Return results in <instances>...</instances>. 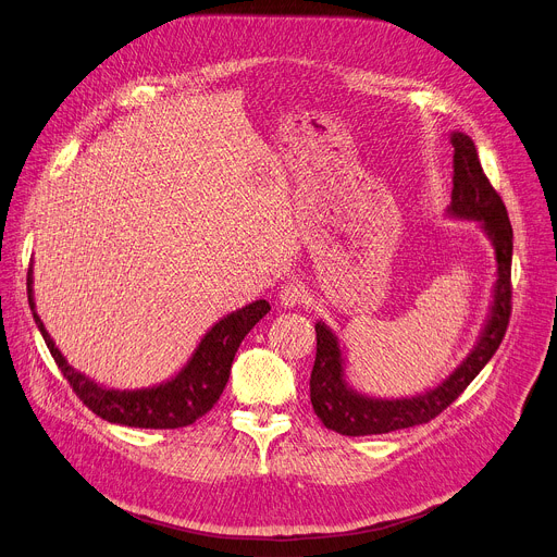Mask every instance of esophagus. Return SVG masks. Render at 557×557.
<instances>
[{
  "label": "esophagus",
  "instance_id": "34e87169",
  "mask_svg": "<svg viewBox=\"0 0 557 557\" xmlns=\"http://www.w3.org/2000/svg\"><path fill=\"white\" fill-rule=\"evenodd\" d=\"M277 300L284 309H293L305 302V288L300 284H284L277 293Z\"/></svg>",
  "mask_w": 557,
  "mask_h": 557
}]
</instances>
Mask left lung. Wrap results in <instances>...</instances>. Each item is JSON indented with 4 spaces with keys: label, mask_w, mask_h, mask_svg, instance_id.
<instances>
[{
    "label": "left lung",
    "mask_w": 557,
    "mask_h": 557,
    "mask_svg": "<svg viewBox=\"0 0 557 557\" xmlns=\"http://www.w3.org/2000/svg\"><path fill=\"white\" fill-rule=\"evenodd\" d=\"M453 201L448 216L476 221L495 250L497 280L493 284V300L484 326L470 354L453 369L450 376L436 387L417 396L379 398L354 389L345 374V351L336 333L322 320L315 322L318 351L311 372V403L324 428L345 436L385 434L403 428L428 423L441 414L461 392L474 381L502 345L510 318V262H512V228L502 197L493 190L491 181L481 170L474 143L463 132H453Z\"/></svg>",
    "instance_id": "1"
}]
</instances>
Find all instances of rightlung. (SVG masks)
<instances>
[{"instance_id":"right-lung-1","label":"right lung","mask_w":557,"mask_h":557,"mask_svg":"<svg viewBox=\"0 0 557 557\" xmlns=\"http://www.w3.org/2000/svg\"><path fill=\"white\" fill-rule=\"evenodd\" d=\"M26 284L33 320L37 329H40L55 364L60 367V372L64 374L73 392L100 419L127 428L174 430L190 425L206 412H210L228 383L233 358L242 341L246 338V333L271 311V305L267 300H255L214 322L206 331V336L201 338L188 362L172 379L152 387L114 389L104 387L102 383H96L87 374L78 372V369H73L62 351L55 347L45 322L35 311L33 264L28 269Z\"/></svg>"}]
</instances>
